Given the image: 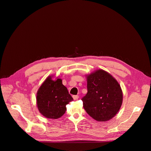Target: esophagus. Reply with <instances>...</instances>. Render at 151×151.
<instances>
[{"label": "esophagus", "mask_w": 151, "mask_h": 151, "mask_svg": "<svg viewBox=\"0 0 151 151\" xmlns=\"http://www.w3.org/2000/svg\"><path fill=\"white\" fill-rule=\"evenodd\" d=\"M73 98L75 100H76L79 99V96H73Z\"/></svg>", "instance_id": "34e87169"}]
</instances>
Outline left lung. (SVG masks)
I'll use <instances>...</instances> for the list:
<instances>
[{
	"instance_id": "8db88e82",
	"label": "left lung",
	"mask_w": 151,
	"mask_h": 151,
	"mask_svg": "<svg viewBox=\"0 0 151 151\" xmlns=\"http://www.w3.org/2000/svg\"><path fill=\"white\" fill-rule=\"evenodd\" d=\"M86 78L88 92L82 99L84 109L97 121L111 119L119 111L123 100L118 82L103 69H97Z\"/></svg>"
}]
</instances>
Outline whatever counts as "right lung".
I'll return each instance as SVG.
<instances>
[{
	"instance_id": "obj_1",
	"label": "right lung",
	"mask_w": 151,
	"mask_h": 151,
	"mask_svg": "<svg viewBox=\"0 0 151 151\" xmlns=\"http://www.w3.org/2000/svg\"><path fill=\"white\" fill-rule=\"evenodd\" d=\"M48 76L39 88L36 104L39 112L47 118L58 119L66 111V104L73 100L62 80Z\"/></svg>"
}]
</instances>
